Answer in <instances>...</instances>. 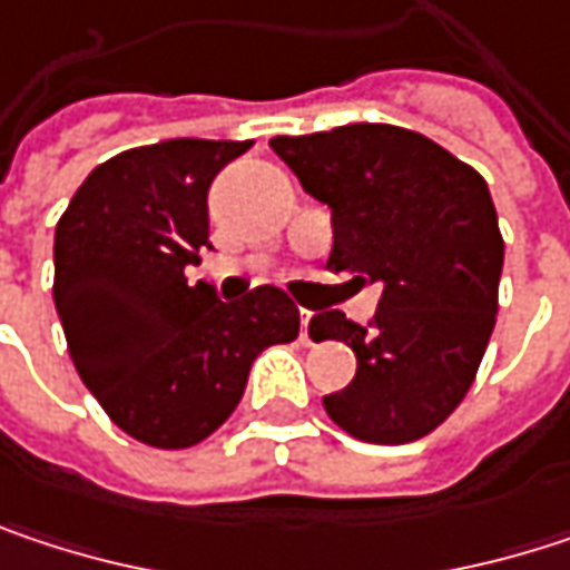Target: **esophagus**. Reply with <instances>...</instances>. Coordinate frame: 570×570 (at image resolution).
Instances as JSON below:
<instances>
[{
  "mask_svg": "<svg viewBox=\"0 0 570 570\" xmlns=\"http://www.w3.org/2000/svg\"><path fill=\"white\" fill-rule=\"evenodd\" d=\"M309 320H313V309H299V340L309 346L313 340H309Z\"/></svg>",
  "mask_w": 570,
  "mask_h": 570,
  "instance_id": "esophagus-1",
  "label": "esophagus"
}]
</instances>
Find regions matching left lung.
I'll list each match as a JSON object with an SVG mask.
<instances>
[{
  "label": "left lung",
  "mask_w": 570,
  "mask_h": 570,
  "mask_svg": "<svg viewBox=\"0 0 570 570\" xmlns=\"http://www.w3.org/2000/svg\"><path fill=\"white\" fill-rule=\"evenodd\" d=\"M303 190L333 210L326 267L383 284L370 326L323 309L316 343L356 353L346 390L323 396L353 439L402 445L465 399L499 313L505 244L485 177L396 125H343L274 138Z\"/></svg>",
  "instance_id": "obj_1"
}]
</instances>
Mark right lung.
I'll return each mask as SVG.
<instances>
[{
  "label": "right lung",
  "instance_id": "obj_1",
  "mask_svg": "<svg viewBox=\"0 0 570 570\" xmlns=\"http://www.w3.org/2000/svg\"><path fill=\"white\" fill-rule=\"evenodd\" d=\"M247 148L171 138L121 151L85 177L56 227L68 356L111 422L155 449L204 442L237 409L254 360L299 333L277 286L220 303L184 277L210 247V180Z\"/></svg>",
  "mask_w": 570,
  "mask_h": 570
}]
</instances>
